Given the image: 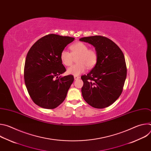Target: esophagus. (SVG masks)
I'll use <instances>...</instances> for the list:
<instances>
[{"label": "esophagus", "mask_w": 151, "mask_h": 151, "mask_svg": "<svg viewBox=\"0 0 151 151\" xmlns=\"http://www.w3.org/2000/svg\"><path fill=\"white\" fill-rule=\"evenodd\" d=\"M79 76H74V79H75V80H78V79H79Z\"/></svg>", "instance_id": "esophagus-1"}]
</instances>
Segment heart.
Returning <instances> with one entry per match:
<instances>
[{"mask_svg": "<svg viewBox=\"0 0 151 151\" xmlns=\"http://www.w3.org/2000/svg\"><path fill=\"white\" fill-rule=\"evenodd\" d=\"M71 53L67 50H63L60 54V60L63 65L70 66L73 62V58H76L77 64L68 68L67 73L73 76H78L82 73L87 68H93L98 61V54L94 49H88V46L83 42H78L70 47Z\"/></svg>", "mask_w": 151, "mask_h": 151, "instance_id": "obj_1", "label": "heart"}]
</instances>
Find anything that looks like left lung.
I'll return each instance as SVG.
<instances>
[{"label":"left lung","mask_w":151,"mask_h":151,"mask_svg":"<svg viewBox=\"0 0 151 151\" xmlns=\"http://www.w3.org/2000/svg\"><path fill=\"white\" fill-rule=\"evenodd\" d=\"M79 40L92 45L98 54L96 65L87 75L81 76L83 98L95 108L108 107L121 94L126 79L123 52L112 40L101 36L84 37Z\"/></svg>","instance_id":"obj_1"}]
</instances>
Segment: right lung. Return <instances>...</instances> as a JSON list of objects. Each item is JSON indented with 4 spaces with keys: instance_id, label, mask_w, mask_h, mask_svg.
I'll use <instances>...</instances> for the list:
<instances>
[{
    "instance_id": "obj_1",
    "label": "right lung",
    "mask_w": 151,
    "mask_h": 151,
    "mask_svg": "<svg viewBox=\"0 0 151 151\" xmlns=\"http://www.w3.org/2000/svg\"><path fill=\"white\" fill-rule=\"evenodd\" d=\"M74 39L50 34L36 41L29 51L25 61L24 81L31 99L37 106L54 109L66 99L74 78L71 75L58 77L66 72L60 54Z\"/></svg>"
}]
</instances>
